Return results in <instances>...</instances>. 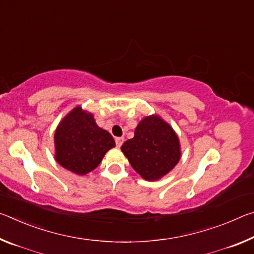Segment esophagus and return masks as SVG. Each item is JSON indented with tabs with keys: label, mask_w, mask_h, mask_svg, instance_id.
<instances>
[{
	"label": "esophagus",
	"mask_w": 254,
	"mask_h": 254,
	"mask_svg": "<svg viewBox=\"0 0 254 254\" xmlns=\"http://www.w3.org/2000/svg\"><path fill=\"white\" fill-rule=\"evenodd\" d=\"M123 142H124V137H117V139H115V143H117V147L118 148H120L121 147V145L123 144Z\"/></svg>",
	"instance_id": "obj_1"
}]
</instances>
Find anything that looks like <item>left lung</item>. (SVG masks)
Listing matches in <instances>:
<instances>
[{
  "mask_svg": "<svg viewBox=\"0 0 254 254\" xmlns=\"http://www.w3.org/2000/svg\"><path fill=\"white\" fill-rule=\"evenodd\" d=\"M121 150L132 168L148 182L159 180L169 174L182 157L177 133L158 114L141 120L134 136L126 141Z\"/></svg>",
  "mask_w": 254,
  "mask_h": 254,
  "instance_id": "left-lung-1",
  "label": "left lung"
}]
</instances>
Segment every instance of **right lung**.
Masks as SVG:
<instances>
[{
	"mask_svg": "<svg viewBox=\"0 0 254 254\" xmlns=\"http://www.w3.org/2000/svg\"><path fill=\"white\" fill-rule=\"evenodd\" d=\"M54 141L56 161L79 176L95 169L105 153L115 147L113 136L98 127L93 113L80 105L59 122Z\"/></svg>",
	"mask_w": 254,
	"mask_h": 254,
	"instance_id": "1",
	"label": "right lung"
}]
</instances>
